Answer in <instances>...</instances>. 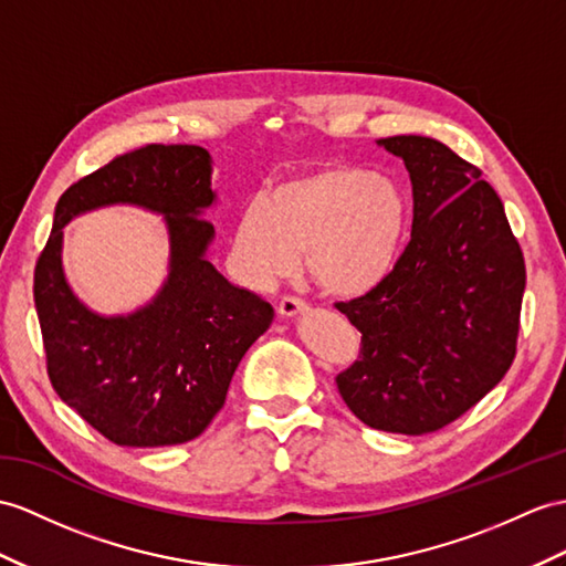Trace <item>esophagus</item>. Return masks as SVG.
Instances as JSON below:
<instances>
[{
	"mask_svg": "<svg viewBox=\"0 0 566 566\" xmlns=\"http://www.w3.org/2000/svg\"><path fill=\"white\" fill-rule=\"evenodd\" d=\"M305 310H307V302L295 297V295H283L281 302H279V312H281L283 316H295V314L305 312Z\"/></svg>",
	"mask_w": 566,
	"mask_h": 566,
	"instance_id": "obj_1",
	"label": "esophagus"
}]
</instances>
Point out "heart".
<instances>
[{
  "label": "heart",
  "instance_id": "b5f03b06",
  "mask_svg": "<svg viewBox=\"0 0 566 566\" xmlns=\"http://www.w3.org/2000/svg\"><path fill=\"white\" fill-rule=\"evenodd\" d=\"M406 226L408 201L394 177L324 168L247 203L235 228V252L256 285L291 273L297 254H305L307 273L324 293L355 297L387 279Z\"/></svg>",
  "mask_w": 566,
  "mask_h": 566
}]
</instances>
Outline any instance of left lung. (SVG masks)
<instances>
[{
  "label": "left lung",
  "instance_id": "left-lung-1",
  "mask_svg": "<svg viewBox=\"0 0 566 566\" xmlns=\"http://www.w3.org/2000/svg\"><path fill=\"white\" fill-rule=\"evenodd\" d=\"M379 144L410 172L412 230L387 279L336 302L363 334L336 387L375 430L430 434L512 367L526 264L502 199L473 163L427 136Z\"/></svg>",
  "mask_w": 566,
  "mask_h": 566
}]
</instances>
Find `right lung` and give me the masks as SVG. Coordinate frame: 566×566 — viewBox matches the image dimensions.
I'll use <instances>...</instances> for the list:
<instances>
[{
	"label": "right lung",
	"instance_id": "1",
	"mask_svg": "<svg viewBox=\"0 0 566 566\" xmlns=\"http://www.w3.org/2000/svg\"><path fill=\"white\" fill-rule=\"evenodd\" d=\"M211 156L191 144H146L69 187L35 261L33 297L52 389L117 447H172L199 437L223 408L247 348L273 319L269 302L232 285L203 252L213 226ZM105 202L169 218L171 275L148 308L103 321L67 291L61 228Z\"/></svg>",
	"mask_w": 566,
	"mask_h": 566
}]
</instances>
